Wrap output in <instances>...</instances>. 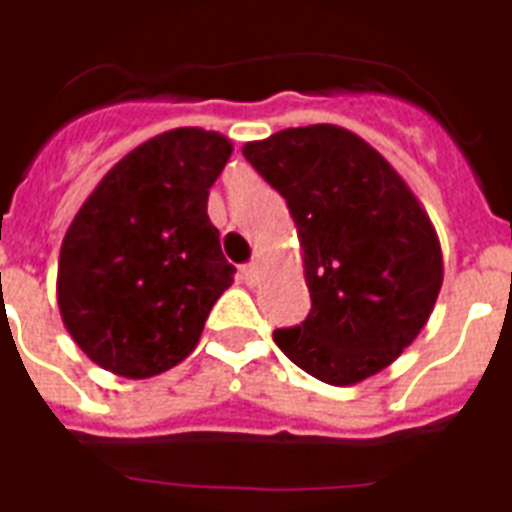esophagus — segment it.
Segmentation results:
<instances>
[{"instance_id": "1", "label": "esophagus", "mask_w": 512, "mask_h": 512, "mask_svg": "<svg viewBox=\"0 0 512 512\" xmlns=\"http://www.w3.org/2000/svg\"><path fill=\"white\" fill-rule=\"evenodd\" d=\"M243 277L248 285H256L261 280V264L259 261H251V264H245L243 267Z\"/></svg>"}]
</instances>
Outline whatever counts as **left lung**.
<instances>
[{
  "label": "left lung",
  "instance_id": "left-lung-1",
  "mask_svg": "<svg viewBox=\"0 0 512 512\" xmlns=\"http://www.w3.org/2000/svg\"><path fill=\"white\" fill-rule=\"evenodd\" d=\"M288 202L312 310L272 339L307 374L347 387L417 339L443 283L441 243L406 181L339 125L280 130L243 146Z\"/></svg>",
  "mask_w": 512,
  "mask_h": 512
}]
</instances>
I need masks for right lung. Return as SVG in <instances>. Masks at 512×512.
<instances>
[{
	"label": "right lung",
	"instance_id": "right-lung-1",
	"mask_svg": "<svg viewBox=\"0 0 512 512\" xmlns=\"http://www.w3.org/2000/svg\"><path fill=\"white\" fill-rule=\"evenodd\" d=\"M232 144L176 128L149 138L95 186L63 237L58 307L87 358L128 379L157 376L197 347L232 285L208 189Z\"/></svg>",
	"mask_w": 512,
	"mask_h": 512
}]
</instances>
